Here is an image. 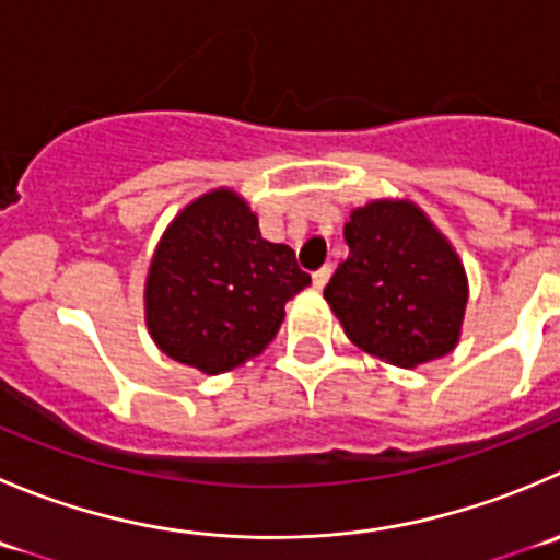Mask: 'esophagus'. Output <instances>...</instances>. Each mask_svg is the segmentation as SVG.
<instances>
[{
  "label": "esophagus",
  "mask_w": 560,
  "mask_h": 560,
  "mask_svg": "<svg viewBox=\"0 0 560 560\" xmlns=\"http://www.w3.org/2000/svg\"><path fill=\"white\" fill-rule=\"evenodd\" d=\"M328 279H330V268L314 270V276H312V281H314V287H317V290H323V287L328 284Z\"/></svg>",
  "instance_id": "esophagus-1"
}]
</instances>
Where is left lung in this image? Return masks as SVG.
I'll list each match as a JSON object with an SVG mask.
<instances>
[{"label":"left lung","instance_id":"8db88e82","mask_svg":"<svg viewBox=\"0 0 560 560\" xmlns=\"http://www.w3.org/2000/svg\"><path fill=\"white\" fill-rule=\"evenodd\" d=\"M350 246L325 287L347 339L394 366L448 355L463 334L468 276L452 243L407 199H374L345 224Z\"/></svg>","mask_w":560,"mask_h":560}]
</instances>
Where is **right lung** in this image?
Instances as JSON below:
<instances>
[{"instance_id": "obj_1", "label": "right lung", "mask_w": 560, "mask_h": 560, "mask_svg": "<svg viewBox=\"0 0 560 560\" xmlns=\"http://www.w3.org/2000/svg\"><path fill=\"white\" fill-rule=\"evenodd\" d=\"M308 284L295 252L265 241L246 199L215 188L166 226L144 284V319L161 352L221 374L273 341L284 303Z\"/></svg>"}]
</instances>
